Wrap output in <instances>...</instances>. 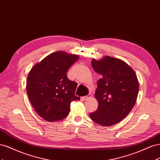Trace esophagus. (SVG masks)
<instances>
[{
	"label": "esophagus",
	"instance_id": "34e87169",
	"mask_svg": "<svg viewBox=\"0 0 160 160\" xmlns=\"http://www.w3.org/2000/svg\"><path fill=\"white\" fill-rule=\"evenodd\" d=\"M91 95H86V96H84V97H83V98H82V99H83V101H86V100H88V99H89L90 98H91Z\"/></svg>",
	"mask_w": 160,
	"mask_h": 160
}]
</instances>
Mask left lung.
<instances>
[{"label":"left lung","mask_w":160,"mask_h":160,"mask_svg":"<svg viewBox=\"0 0 160 160\" xmlns=\"http://www.w3.org/2000/svg\"><path fill=\"white\" fill-rule=\"evenodd\" d=\"M91 65L102 77L98 81L95 93L98 108L90 113V118L102 126H111L126 117L136 102L137 76L126 62L109 56L93 59Z\"/></svg>","instance_id":"8db88e82"}]
</instances>
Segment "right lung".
I'll return each mask as SVG.
<instances>
[{
  "mask_svg": "<svg viewBox=\"0 0 160 160\" xmlns=\"http://www.w3.org/2000/svg\"><path fill=\"white\" fill-rule=\"evenodd\" d=\"M79 56L56 51L34 65L27 79L28 98L38 115L48 122H57L69 115L77 83L67 78V71Z\"/></svg>",
  "mask_w": 160,
  "mask_h": 160,
  "instance_id": "1",
  "label": "right lung"
}]
</instances>
